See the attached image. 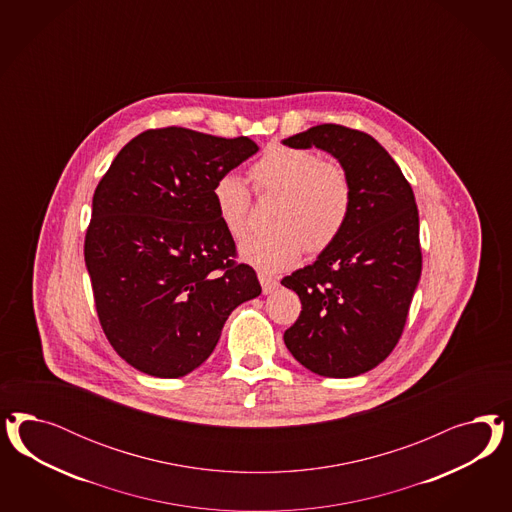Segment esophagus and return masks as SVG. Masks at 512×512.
<instances>
[{
    "label": "esophagus",
    "instance_id": "1",
    "mask_svg": "<svg viewBox=\"0 0 512 512\" xmlns=\"http://www.w3.org/2000/svg\"><path fill=\"white\" fill-rule=\"evenodd\" d=\"M259 281H261V287H263V293H272V291H276L278 289L279 281L274 278V276H270V274H264V272H259Z\"/></svg>",
    "mask_w": 512,
    "mask_h": 512
}]
</instances>
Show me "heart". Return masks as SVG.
Wrapping results in <instances>:
<instances>
[{"instance_id": "b5f03b06", "label": "heart", "mask_w": 512, "mask_h": 512, "mask_svg": "<svg viewBox=\"0 0 512 512\" xmlns=\"http://www.w3.org/2000/svg\"><path fill=\"white\" fill-rule=\"evenodd\" d=\"M251 182L261 197L279 195L270 233L251 236L240 255L263 272H278L295 264L306 249L323 253L345 231L355 202V187L338 161H325L315 150L270 146L253 163ZM217 216L227 233L244 238L251 221V191L246 182L225 172L212 187Z\"/></svg>"}]
</instances>
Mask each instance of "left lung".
Instances as JSON below:
<instances>
[{
    "instance_id": "obj_1",
    "label": "left lung",
    "mask_w": 512,
    "mask_h": 512,
    "mask_svg": "<svg viewBox=\"0 0 512 512\" xmlns=\"http://www.w3.org/2000/svg\"><path fill=\"white\" fill-rule=\"evenodd\" d=\"M283 144L334 155L355 187L340 238L281 279L302 302L283 340L310 372L355 377L381 364L402 338L422 270L415 195L387 150L358 129L315 125Z\"/></svg>"
}]
</instances>
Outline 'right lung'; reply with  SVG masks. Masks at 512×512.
<instances>
[{
	"mask_svg": "<svg viewBox=\"0 0 512 512\" xmlns=\"http://www.w3.org/2000/svg\"><path fill=\"white\" fill-rule=\"evenodd\" d=\"M259 146L186 127L129 140L95 187L84 261L101 328L139 372L176 379L212 355L231 311L261 295L212 187Z\"/></svg>",
	"mask_w": 512,
	"mask_h": 512,
	"instance_id": "add662e5",
	"label": "right lung"
}]
</instances>
